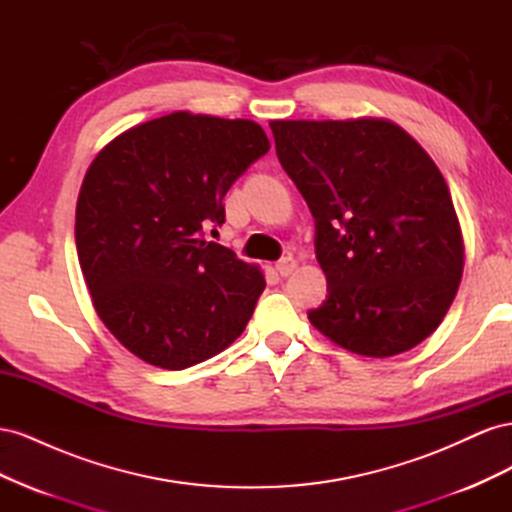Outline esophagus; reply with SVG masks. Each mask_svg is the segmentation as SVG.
<instances>
[{"label":"esophagus","instance_id":"1","mask_svg":"<svg viewBox=\"0 0 512 512\" xmlns=\"http://www.w3.org/2000/svg\"><path fill=\"white\" fill-rule=\"evenodd\" d=\"M275 269L282 277H288L294 269H297V260H294L292 256H284L275 262Z\"/></svg>","mask_w":512,"mask_h":512}]
</instances>
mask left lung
I'll return each mask as SVG.
<instances>
[{"label":"left lung","mask_w":512,"mask_h":512,"mask_svg":"<svg viewBox=\"0 0 512 512\" xmlns=\"http://www.w3.org/2000/svg\"><path fill=\"white\" fill-rule=\"evenodd\" d=\"M277 160L316 224L327 299L307 318L365 356L421 344L463 273L448 185L414 138L384 119L271 121Z\"/></svg>","instance_id":"left-lung-1"}]
</instances>
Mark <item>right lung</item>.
I'll list each match as a JSON object with an SVG mask.
<instances>
[{"label":"right lung","mask_w":512,"mask_h":512,"mask_svg":"<svg viewBox=\"0 0 512 512\" xmlns=\"http://www.w3.org/2000/svg\"><path fill=\"white\" fill-rule=\"evenodd\" d=\"M267 151L254 121L179 111L123 132L91 162L76 252L98 316L138 359L185 369L243 333L265 277L205 235Z\"/></svg>","instance_id":"add662e5"}]
</instances>
